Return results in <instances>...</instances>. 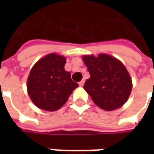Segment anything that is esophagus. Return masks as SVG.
<instances>
[{"label":"esophagus","mask_w":154,"mask_h":154,"mask_svg":"<svg viewBox=\"0 0 154 154\" xmlns=\"http://www.w3.org/2000/svg\"><path fill=\"white\" fill-rule=\"evenodd\" d=\"M84 84H85V80H82L81 81L79 82V85H80V86H84Z\"/></svg>","instance_id":"esophagus-1"}]
</instances>
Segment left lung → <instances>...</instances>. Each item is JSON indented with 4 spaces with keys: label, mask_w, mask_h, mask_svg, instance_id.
Here are the masks:
<instances>
[{
    "label": "left lung",
    "mask_w": 154,
    "mask_h": 154,
    "mask_svg": "<svg viewBox=\"0 0 154 154\" xmlns=\"http://www.w3.org/2000/svg\"><path fill=\"white\" fill-rule=\"evenodd\" d=\"M82 59L90 74L84 89L94 103L105 110L122 106L132 90V81L123 64L104 54L98 57L85 56Z\"/></svg>",
    "instance_id": "obj_1"
}]
</instances>
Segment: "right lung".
Returning a JSON list of instances; mask_svg holds the SVG:
<instances>
[{
  "label": "right lung",
  "instance_id": "right-lung-1",
  "mask_svg": "<svg viewBox=\"0 0 154 154\" xmlns=\"http://www.w3.org/2000/svg\"><path fill=\"white\" fill-rule=\"evenodd\" d=\"M66 58L50 54L32 68L28 80V94L35 105L48 111L60 109L79 85L64 69Z\"/></svg>",
  "mask_w": 154,
  "mask_h": 154
}]
</instances>
